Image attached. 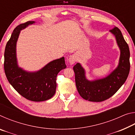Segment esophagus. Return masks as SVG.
Listing matches in <instances>:
<instances>
[{
	"mask_svg": "<svg viewBox=\"0 0 135 135\" xmlns=\"http://www.w3.org/2000/svg\"><path fill=\"white\" fill-rule=\"evenodd\" d=\"M68 62H69L70 65H73L76 62V57L74 55H71L70 56L69 59H68Z\"/></svg>",
	"mask_w": 135,
	"mask_h": 135,
	"instance_id": "obj_1",
	"label": "esophagus"
}]
</instances>
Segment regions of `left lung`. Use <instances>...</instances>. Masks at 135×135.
<instances>
[{"mask_svg": "<svg viewBox=\"0 0 135 135\" xmlns=\"http://www.w3.org/2000/svg\"><path fill=\"white\" fill-rule=\"evenodd\" d=\"M115 36L120 50L118 67L108 76L103 79L89 81L86 78L85 71L80 63L73 67L75 81L80 95L92 102H102L108 99L117 92L126 80L130 71V51L120 29L115 27L110 30Z\"/></svg>", "mask_w": 135, "mask_h": 135, "instance_id": "left-lung-1", "label": "left lung"}]
</instances>
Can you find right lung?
Masks as SVG:
<instances>
[{"instance_id":"right-lung-1","label":"right lung","mask_w":135,"mask_h":135,"mask_svg":"<svg viewBox=\"0 0 135 135\" xmlns=\"http://www.w3.org/2000/svg\"><path fill=\"white\" fill-rule=\"evenodd\" d=\"M34 23L35 21H27L13 30L4 50V70L8 81L20 95L31 101L40 102L51 99L55 95L56 76L66 65L64 57H62L36 72H27L18 67L16 45L20 31Z\"/></svg>"}]
</instances>
